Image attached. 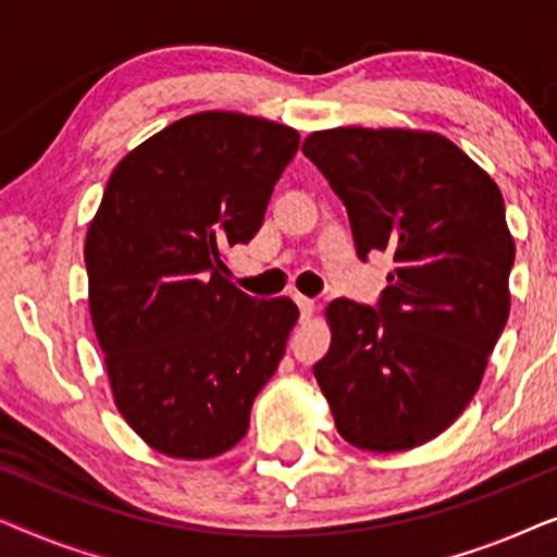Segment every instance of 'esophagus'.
<instances>
[{"label":"esophagus","instance_id":"34e87169","mask_svg":"<svg viewBox=\"0 0 557 557\" xmlns=\"http://www.w3.org/2000/svg\"><path fill=\"white\" fill-rule=\"evenodd\" d=\"M295 302H297V308H300V315H302V318H310L312 312H315V302H312L310 297L295 295Z\"/></svg>","mask_w":557,"mask_h":557}]
</instances>
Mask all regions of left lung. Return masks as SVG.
<instances>
[{
	"label": "left lung",
	"instance_id": "left-lung-1",
	"mask_svg": "<svg viewBox=\"0 0 557 557\" xmlns=\"http://www.w3.org/2000/svg\"><path fill=\"white\" fill-rule=\"evenodd\" d=\"M302 153L346 203L360 260H394L375 308L327 305L333 341L312 373L348 444L413 449L467 409L510 315L503 194L438 133L318 131Z\"/></svg>",
	"mask_w": 557,
	"mask_h": 557
}]
</instances>
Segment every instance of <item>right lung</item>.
Returning a JSON list of instances; mask_svg holds the SVG:
<instances>
[{
	"mask_svg": "<svg viewBox=\"0 0 557 557\" xmlns=\"http://www.w3.org/2000/svg\"><path fill=\"white\" fill-rule=\"evenodd\" d=\"M297 144L287 125L207 111L133 148L108 178L85 237L90 318L115 406L156 451L232 449L285 356L297 305L242 293L222 252L260 232Z\"/></svg>",
	"mask_w": 557,
	"mask_h": 557,
	"instance_id": "obj_1",
	"label": "right lung"
}]
</instances>
